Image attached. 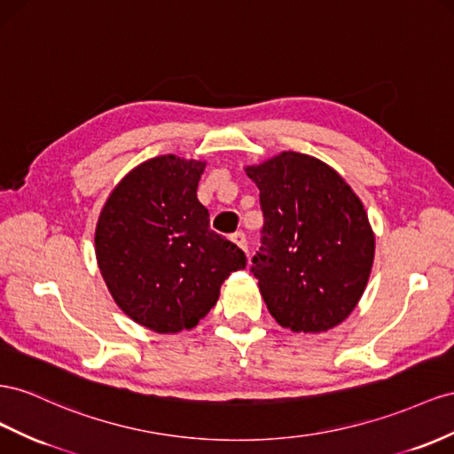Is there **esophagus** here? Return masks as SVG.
<instances>
[{"mask_svg": "<svg viewBox=\"0 0 454 454\" xmlns=\"http://www.w3.org/2000/svg\"><path fill=\"white\" fill-rule=\"evenodd\" d=\"M231 240H232V242H235V244H237V247H239V248H242L244 252H247V250H248V240H247V235H244V232H242V231H237V232H232V235H231Z\"/></svg>", "mask_w": 454, "mask_h": 454, "instance_id": "obj_1", "label": "esophagus"}]
</instances>
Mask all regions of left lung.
<instances>
[{"instance_id":"obj_1","label":"left lung","mask_w":454,"mask_h":454,"mask_svg":"<svg viewBox=\"0 0 454 454\" xmlns=\"http://www.w3.org/2000/svg\"><path fill=\"white\" fill-rule=\"evenodd\" d=\"M247 174L260 189L262 247L252 273L269 313L294 333L334 328L361 300L374 260L359 197L333 168L292 151Z\"/></svg>"}]
</instances>
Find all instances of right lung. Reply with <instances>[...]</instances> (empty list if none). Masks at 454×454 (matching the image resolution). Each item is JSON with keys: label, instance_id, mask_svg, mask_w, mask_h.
I'll list each match as a JSON object with an SVG mask.
<instances>
[{"label": "right lung", "instance_id": "right-lung-1", "mask_svg": "<svg viewBox=\"0 0 454 454\" xmlns=\"http://www.w3.org/2000/svg\"><path fill=\"white\" fill-rule=\"evenodd\" d=\"M204 162L174 154L143 162L110 194L95 231L105 283L133 321L160 334L197 326L247 255L210 229L197 199Z\"/></svg>", "mask_w": 454, "mask_h": 454}]
</instances>
